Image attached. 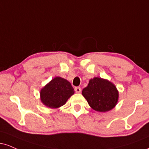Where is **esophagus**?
<instances>
[{
	"mask_svg": "<svg viewBox=\"0 0 149 149\" xmlns=\"http://www.w3.org/2000/svg\"><path fill=\"white\" fill-rule=\"evenodd\" d=\"M75 92H76V93H80L81 92V88L79 87H77L75 88Z\"/></svg>",
	"mask_w": 149,
	"mask_h": 149,
	"instance_id": "1",
	"label": "esophagus"
}]
</instances>
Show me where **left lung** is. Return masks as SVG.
Listing matches in <instances>:
<instances>
[{
  "label": "left lung",
  "instance_id": "1",
  "mask_svg": "<svg viewBox=\"0 0 149 149\" xmlns=\"http://www.w3.org/2000/svg\"><path fill=\"white\" fill-rule=\"evenodd\" d=\"M82 94L89 106L98 112H105L113 109L118 102L119 92L112 82L95 77L82 89Z\"/></svg>",
  "mask_w": 149,
  "mask_h": 149
}]
</instances>
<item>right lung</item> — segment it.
Segmentation results:
<instances>
[{"instance_id": "1", "label": "right lung", "mask_w": 149, "mask_h": 149, "mask_svg": "<svg viewBox=\"0 0 149 149\" xmlns=\"http://www.w3.org/2000/svg\"><path fill=\"white\" fill-rule=\"evenodd\" d=\"M73 94V87L67 80L55 77L41 89V101L46 107L57 108L64 105Z\"/></svg>"}]
</instances>
